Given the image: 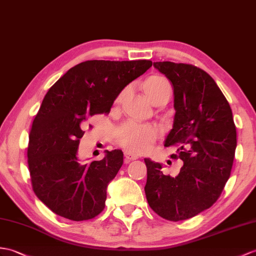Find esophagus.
Instances as JSON below:
<instances>
[{
    "instance_id": "esophagus-1",
    "label": "esophagus",
    "mask_w": 256,
    "mask_h": 256,
    "mask_svg": "<svg viewBox=\"0 0 256 256\" xmlns=\"http://www.w3.org/2000/svg\"><path fill=\"white\" fill-rule=\"evenodd\" d=\"M124 157H126V164H128L130 162H133V160H136L138 158V156L134 155V154H130V152H124Z\"/></svg>"
}]
</instances>
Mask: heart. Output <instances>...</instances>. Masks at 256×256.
Returning a JSON list of instances; mask_svg holds the SVG:
<instances>
[{
	"instance_id": "b5f03b06",
	"label": "heart",
	"mask_w": 256,
	"mask_h": 256,
	"mask_svg": "<svg viewBox=\"0 0 256 256\" xmlns=\"http://www.w3.org/2000/svg\"><path fill=\"white\" fill-rule=\"evenodd\" d=\"M144 92L152 104L166 92H171V84L164 76L154 75L142 84ZM124 92L118 94L116 101H120ZM159 130L152 126H142L135 122H126L116 130L114 138L116 144L130 154H144L155 144Z\"/></svg>"
}]
</instances>
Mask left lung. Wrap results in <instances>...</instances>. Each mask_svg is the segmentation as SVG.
Masks as SVG:
<instances>
[{"instance_id": "left-lung-1", "label": "left lung", "mask_w": 256, "mask_h": 256, "mask_svg": "<svg viewBox=\"0 0 256 256\" xmlns=\"http://www.w3.org/2000/svg\"><path fill=\"white\" fill-rule=\"evenodd\" d=\"M171 82L174 122L164 146L183 162L179 174L164 176L162 164L144 159L145 194L150 208L170 222L186 220L210 208L230 176L236 130L229 102L210 75L192 64L154 62Z\"/></svg>"}]
</instances>
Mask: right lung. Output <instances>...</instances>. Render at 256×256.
Returning a JSON list of instances; mask_svg holds the SVG:
<instances>
[{
  "label": "right lung",
  "mask_w": 256,
  "mask_h": 256,
  "mask_svg": "<svg viewBox=\"0 0 256 256\" xmlns=\"http://www.w3.org/2000/svg\"><path fill=\"white\" fill-rule=\"evenodd\" d=\"M152 65L148 60L85 61L46 92L29 133L27 157L34 194L56 215L82 222L104 210L106 186L123 164V152H106L104 159L80 164L82 126L94 114H109L122 89Z\"/></svg>",
  "instance_id": "right-lung-1"
}]
</instances>
